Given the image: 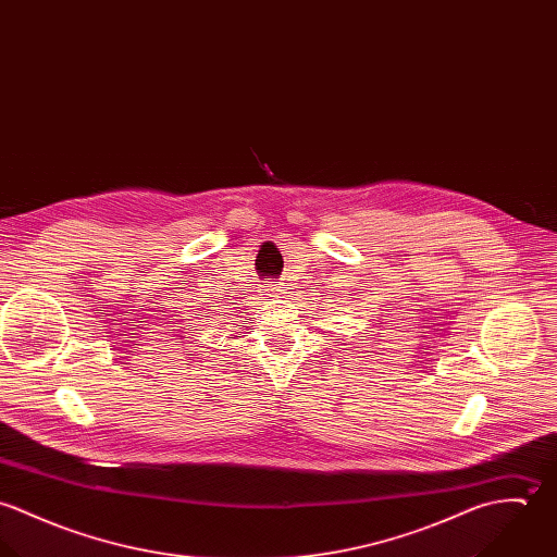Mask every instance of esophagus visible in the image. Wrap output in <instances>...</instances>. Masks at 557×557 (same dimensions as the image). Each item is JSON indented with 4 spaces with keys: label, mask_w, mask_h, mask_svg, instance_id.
Returning <instances> with one entry per match:
<instances>
[{
    "label": "esophagus",
    "mask_w": 557,
    "mask_h": 557,
    "mask_svg": "<svg viewBox=\"0 0 557 557\" xmlns=\"http://www.w3.org/2000/svg\"><path fill=\"white\" fill-rule=\"evenodd\" d=\"M283 292H285V289H283L281 285H272V287H270V294H272V296H276V298H278Z\"/></svg>",
    "instance_id": "1"
}]
</instances>
